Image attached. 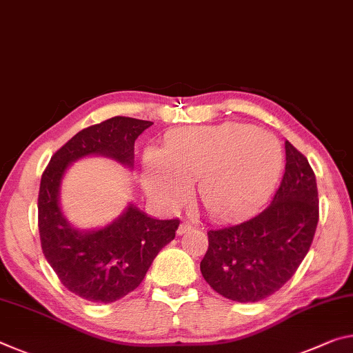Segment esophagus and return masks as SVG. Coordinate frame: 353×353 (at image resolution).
I'll list each match as a JSON object with an SVG mask.
<instances>
[{
    "instance_id": "1",
    "label": "esophagus",
    "mask_w": 353,
    "mask_h": 353,
    "mask_svg": "<svg viewBox=\"0 0 353 353\" xmlns=\"http://www.w3.org/2000/svg\"><path fill=\"white\" fill-rule=\"evenodd\" d=\"M190 229H192V225H190V223H182V225H181V226H179V229H177V232H179V234H181V236H182V234H185V232H188V231H190Z\"/></svg>"
}]
</instances>
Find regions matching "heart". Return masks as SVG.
<instances>
[{"label":"heart","mask_w":353,"mask_h":353,"mask_svg":"<svg viewBox=\"0 0 353 353\" xmlns=\"http://www.w3.org/2000/svg\"><path fill=\"white\" fill-rule=\"evenodd\" d=\"M281 143L253 125L225 122L171 132L165 150L143 155V182L150 196L177 205L198 182V198L215 218H236L264 201L283 171Z\"/></svg>","instance_id":"1"}]
</instances>
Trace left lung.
Here are the masks:
<instances>
[{
    "label": "left lung",
    "mask_w": 353,
    "mask_h": 353,
    "mask_svg": "<svg viewBox=\"0 0 353 353\" xmlns=\"http://www.w3.org/2000/svg\"><path fill=\"white\" fill-rule=\"evenodd\" d=\"M273 201L250 220L209 228L201 273L223 297L247 303L281 289L310 251L319 221L316 176L289 141Z\"/></svg>",
    "instance_id": "left-lung-1"
}]
</instances>
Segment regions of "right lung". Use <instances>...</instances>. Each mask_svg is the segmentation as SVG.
I'll return each instance as SVG.
<instances>
[{
	"mask_svg": "<svg viewBox=\"0 0 353 353\" xmlns=\"http://www.w3.org/2000/svg\"><path fill=\"white\" fill-rule=\"evenodd\" d=\"M152 124L116 116L88 127L52 157L42 174L37 210L43 256L70 292L92 303H113L137 289L181 221L152 218L128 203L106 226L75 228L61 209L63 179L72 163L92 155L132 171L135 139Z\"/></svg>",
	"mask_w": 353,
	"mask_h": 353,
	"instance_id": "1",
	"label": "right lung"
}]
</instances>
